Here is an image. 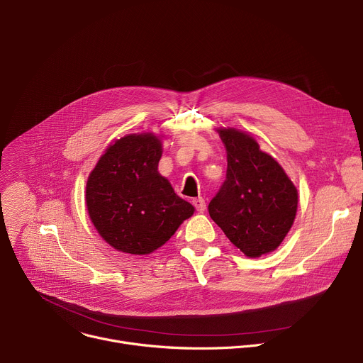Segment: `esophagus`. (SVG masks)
I'll return each instance as SVG.
<instances>
[{"mask_svg":"<svg viewBox=\"0 0 363 363\" xmlns=\"http://www.w3.org/2000/svg\"><path fill=\"white\" fill-rule=\"evenodd\" d=\"M192 203H194V206L196 208V211L198 213H203L205 211V208H206V203H205V199L203 198H194L192 199Z\"/></svg>","mask_w":363,"mask_h":363,"instance_id":"34e87169","label":"esophagus"}]
</instances>
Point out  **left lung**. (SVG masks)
<instances>
[{"instance_id": "left-lung-1", "label": "left lung", "mask_w": 363, "mask_h": 363, "mask_svg": "<svg viewBox=\"0 0 363 363\" xmlns=\"http://www.w3.org/2000/svg\"><path fill=\"white\" fill-rule=\"evenodd\" d=\"M227 177L208 205L210 217L247 257L274 251L293 225L297 189L279 162L237 129H218Z\"/></svg>"}]
</instances>
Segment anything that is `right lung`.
Returning a JSON list of instances; mask_svg holds the SVG:
<instances>
[{"instance_id": "1", "label": "right lung", "mask_w": 363, "mask_h": 363, "mask_svg": "<svg viewBox=\"0 0 363 363\" xmlns=\"http://www.w3.org/2000/svg\"><path fill=\"white\" fill-rule=\"evenodd\" d=\"M161 157L160 138L129 135L111 145L89 175V217L103 240L119 251L149 254L194 214V206L160 175Z\"/></svg>"}]
</instances>
